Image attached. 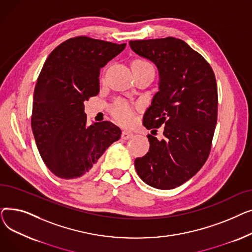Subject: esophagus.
Returning <instances> with one entry per match:
<instances>
[{
    "instance_id": "1",
    "label": "esophagus",
    "mask_w": 252,
    "mask_h": 252,
    "mask_svg": "<svg viewBox=\"0 0 252 252\" xmlns=\"http://www.w3.org/2000/svg\"><path fill=\"white\" fill-rule=\"evenodd\" d=\"M133 136H134V134L131 133V131H128V130H124L122 133V138L124 140H128L130 138H133Z\"/></svg>"
}]
</instances>
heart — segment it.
Segmentation results:
<instances>
[{
	"instance_id": "heart-1",
	"label": "heart",
	"mask_w": 252,
	"mask_h": 252,
	"mask_svg": "<svg viewBox=\"0 0 252 252\" xmlns=\"http://www.w3.org/2000/svg\"><path fill=\"white\" fill-rule=\"evenodd\" d=\"M133 65L138 66H151L150 63L145 60H136L134 61ZM111 113L116 121L122 125H129L134 121V109L129 103L125 100H117L114 105L112 106Z\"/></svg>"
}]
</instances>
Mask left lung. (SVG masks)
I'll use <instances>...</instances> for the list:
<instances>
[{
	"mask_svg": "<svg viewBox=\"0 0 252 252\" xmlns=\"http://www.w3.org/2000/svg\"><path fill=\"white\" fill-rule=\"evenodd\" d=\"M136 54L152 61L159 72L158 92L143 125L162 140L148 135L149 152L136 158L138 176L149 186L175 189L196 175L210 152L218 121V87L208 62L180 38L129 41Z\"/></svg>",
	"mask_w": 252,
	"mask_h": 252,
	"instance_id": "8db88e82",
	"label": "left lung"
}]
</instances>
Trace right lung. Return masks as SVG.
<instances>
[{
	"label": "right lung",
	"mask_w": 252,
	"mask_h": 252,
	"mask_svg": "<svg viewBox=\"0 0 252 252\" xmlns=\"http://www.w3.org/2000/svg\"><path fill=\"white\" fill-rule=\"evenodd\" d=\"M125 48L76 36L47 58L34 88L32 128L45 164L58 178L88 175L121 138V128L110 122L87 126L84 102L98 95L100 69Z\"/></svg>",
	"instance_id": "obj_1"
}]
</instances>
